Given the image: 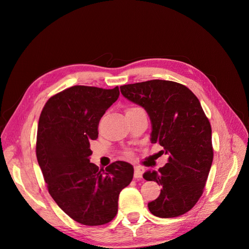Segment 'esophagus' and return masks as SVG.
I'll return each mask as SVG.
<instances>
[{
	"instance_id": "1",
	"label": "esophagus",
	"mask_w": 249,
	"mask_h": 249,
	"mask_svg": "<svg viewBox=\"0 0 249 249\" xmlns=\"http://www.w3.org/2000/svg\"><path fill=\"white\" fill-rule=\"evenodd\" d=\"M134 169H135V171H134V178H142L143 171H144V169H143V168L140 167V166H135Z\"/></svg>"
}]
</instances>
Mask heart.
Wrapping results in <instances>:
<instances>
[{"mask_svg":"<svg viewBox=\"0 0 249 249\" xmlns=\"http://www.w3.org/2000/svg\"><path fill=\"white\" fill-rule=\"evenodd\" d=\"M133 109H135V108H129V109H126V111H130V110H133ZM124 156L125 157H132V153L130 152V150H125Z\"/></svg>","mask_w":249,"mask_h":249,"instance_id":"b5f03b06","label":"heart"}]
</instances>
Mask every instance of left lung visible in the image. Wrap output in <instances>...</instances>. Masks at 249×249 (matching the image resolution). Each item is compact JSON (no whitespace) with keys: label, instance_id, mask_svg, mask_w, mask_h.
<instances>
[{"label":"left lung","instance_id":"left-lung-1","mask_svg":"<svg viewBox=\"0 0 249 249\" xmlns=\"http://www.w3.org/2000/svg\"><path fill=\"white\" fill-rule=\"evenodd\" d=\"M120 91L145 109L152 122L150 141L169 155L164 167L143 175L162 186L148 210L160 218L187 213L200 198L213 162L212 129L198 99L186 86L165 80L124 85Z\"/></svg>","mask_w":249,"mask_h":249}]
</instances>
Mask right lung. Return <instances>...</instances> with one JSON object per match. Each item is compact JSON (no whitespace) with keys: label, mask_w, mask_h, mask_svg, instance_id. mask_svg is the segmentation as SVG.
<instances>
[{"label":"right lung","mask_w":249,"mask_h":249,"mask_svg":"<svg viewBox=\"0 0 249 249\" xmlns=\"http://www.w3.org/2000/svg\"><path fill=\"white\" fill-rule=\"evenodd\" d=\"M119 96V89L72 86L50 97L38 122L36 157L51 196L65 214L84 225H103L117 214L118 196L134 176L130 163L106 169L90 163V140Z\"/></svg>","instance_id":"add662e5"}]
</instances>
